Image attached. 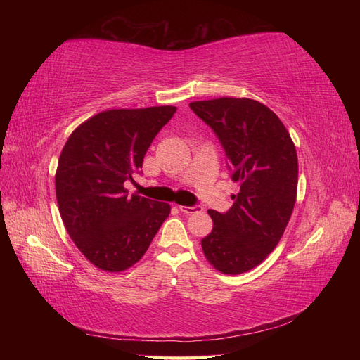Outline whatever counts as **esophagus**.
Here are the masks:
<instances>
[{"instance_id": "obj_1", "label": "esophagus", "mask_w": 360, "mask_h": 360, "mask_svg": "<svg viewBox=\"0 0 360 360\" xmlns=\"http://www.w3.org/2000/svg\"><path fill=\"white\" fill-rule=\"evenodd\" d=\"M179 210L182 213H187V215H192V213L201 212V207L200 205H193V207H188V205H179Z\"/></svg>"}]
</instances>
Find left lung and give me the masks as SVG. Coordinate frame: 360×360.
I'll return each mask as SVG.
<instances>
[{"mask_svg": "<svg viewBox=\"0 0 360 360\" xmlns=\"http://www.w3.org/2000/svg\"><path fill=\"white\" fill-rule=\"evenodd\" d=\"M226 151L240 192L226 213L209 210L212 232L201 240L207 262L223 274L254 269L277 248L292 215L298 160L277 114L252 98L219 97L192 102Z\"/></svg>", "mask_w": 360, "mask_h": 360, "instance_id": "1", "label": "left lung"}]
</instances>
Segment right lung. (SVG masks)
<instances>
[{
	"label": "right lung",
	"instance_id": "right-lung-1",
	"mask_svg": "<svg viewBox=\"0 0 360 360\" xmlns=\"http://www.w3.org/2000/svg\"><path fill=\"white\" fill-rule=\"evenodd\" d=\"M176 106L108 110L74 129L56 172L63 224L89 263L122 272L147 252L170 204L128 195L124 182L142 168L153 139Z\"/></svg>",
	"mask_w": 360,
	"mask_h": 360
}]
</instances>
